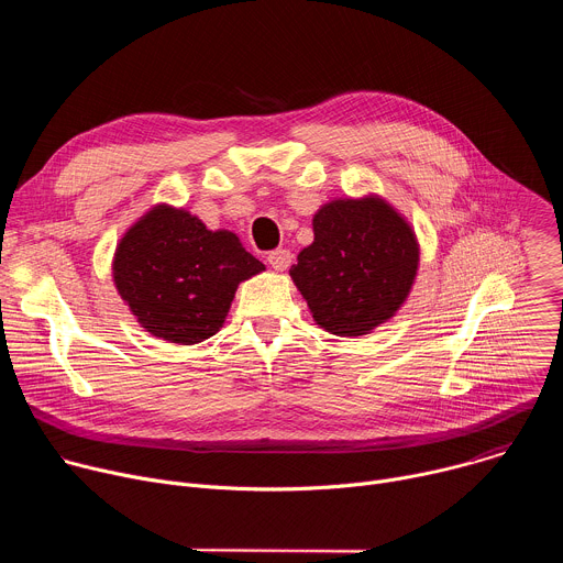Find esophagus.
<instances>
[{"label": "esophagus", "instance_id": "34e87169", "mask_svg": "<svg viewBox=\"0 0 563 563\" xmlns=\"http://www.w3.org/2000/svg\"><path fill=\"white\" fill-rule=\"evenodd\" d=\"M267 263L276 269V272H285L291 265V252L289 250H274L267 254Z\"/></svg>", "mask_w": 563, "mask_h": 563}]
</instances>
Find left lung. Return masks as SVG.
I'll use <instances>...</instances> for the list:
<instances>
[{"label": "left lung", "mask_w": 563, "mask_h": 563, "mask_svg": "<svg viewBox=\"0 0 563 563\" xmlns=\"http://www.w3.org/2000/svg\"><path fill=\"white\" fill-rule=\"evenodd\" d=\"M419 267L412 227L385 200H332L313 216V243L289 276L320 328L363 336L408 298Z\"/></svg>", "instance_id": "obj_1"}]
</instances>
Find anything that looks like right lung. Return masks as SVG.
Returning a JSON list of instances; mask_svg holds the SVG:
<instances>
[{
  "mask_svg": "<svg viewBox=\"0 0 563 563\" xmlns=\"http://www.w3.org/2000/svg\"><path fill=\"white\" fill-rule=\"evenodd\" d=\"M263 269L235 233L157 205L120 240L113 280L146 332L194 345L222 328L238 283Z\"/></svg>",
  "mask_w": 563,
  "mask_h": 563,
  "instance_id": "right-lung-1",
  "label": "right lung"
}]
</instances>
